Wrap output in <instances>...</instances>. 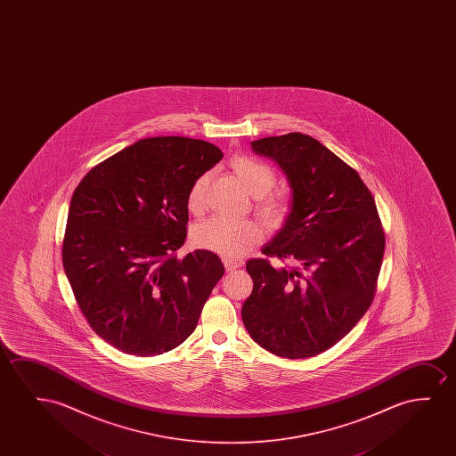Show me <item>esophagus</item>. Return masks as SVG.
<instances>
[{"label": "esophagus", "instance_id": "esophagus-1", "mask_svg": "<svg viewBox=\"0 0 456 456\" xmlns=\"http://www.w3.org/2000/svg\"><path fill=\"white\" fill-rule=\"evenodd\" d=\"M223 263H224V266L227 271H235V269L241 268V266H243V262H241V260H233V258H229V256H224V258H223Z\"/></svg>", "mask_w": 456, "mask_h": 456}]
</instances>
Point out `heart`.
<instances>
[{"label":"heart","instance_id":"1","mask_svg":"<svg viewBox=\"0 0 456 456\" xmlns=\"http://www.w3.org/2000/svg\"><path fill=\"white\" fill-rule=\"evenodd\" d=\"M232 169L244 188L254 196H263L274 187L275 171L268 163L260 162L252 157H235L232 160ZM208 181L210 175H200L190 188L187 204L191 212H200L204 207ZM258 208L263 216L271 221H281L288 213V200L279 194L263 196ZM191 241L200 249L212 250L229 258H237L244 256L260 241V231L248 219H232L216 215L194 224L191 229Z\"/></svg>","mask_w":456,"mask_h":456}]
</instances>
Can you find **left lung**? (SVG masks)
Masks as SVG:
<instances>
[{
	"instance_id": "8db88e82",
	"label": "left lung",
	"mask_w": 456,
	"mask_h": 456,
	"mask_svg": "<svg viewBox=\"0 0 456 456\" xmlns=\"http://www.w3.org/2000/svg\"><path fill=\"white\" fill-rule=\"evenodd\" d=\"M281 167L291 188L281 231L246 269L254 289L244 327L263 349L308 358L343 339L368 312L385 252L374 198L355 169L318 140L291 132L250 143Z\"/></svg>"
}]
</instances>
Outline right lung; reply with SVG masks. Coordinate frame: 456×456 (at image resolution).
<instances>
[{"mask_svg":"<svg viewBox=\"0 0 456 456\" xmlns=\"http://www.w3.org/2000/svg\"><path fill=\"white\" fill-rule=\"evenodd\" d=\"M221 159L204 140L144 138L76 187L63 269L88 324L115 349L160 355L196 329L224 266L210 250H175L187 238L188 191Z\"/></svg>","mask_w":456,"mask_h":456,"instance_id":"right-lung-1","label":"right lung"}]
</instances>
